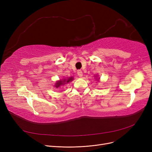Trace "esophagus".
Wrapping results in <instances>:
<instances>
[{
    "instance_id": "obj_1",
    "label": "esophagus",
    "mask_w": 152,
    "mask_h": 152,
    "mask_svg": "<svg viewBox=\"0 0 152 152\" xmlns=\"http://www.w3.org/2000/svg\"><path fill=\"white\" fill-rule=\"evenodd\" d=\"M77 75L79 76V77H82L83 76V72L81 70H77Z\"/></svg>"
}]
</instances>
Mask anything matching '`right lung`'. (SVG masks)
<instances>
[{"mask_svg": "<svg viewBox=\"0 0 152 152\" xmlns=\"http://www.w3.org/2000/svg\"><path fill=\"white\" fill-rule=\"evenodd\" d=\"M73 77H69V78H68V79H64V80H63V81H58L57 83H56V85H55V86H56V87H57V88H58V87H60V86H61V85H63V84H65V83H69V81H73Z\"/></svg>", "mask_w": 152, "mask_h": 152, "instance_id": "obj_1", "label": "right lung"}]
</instances>
